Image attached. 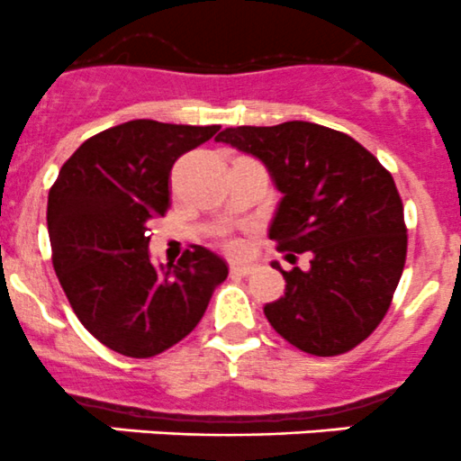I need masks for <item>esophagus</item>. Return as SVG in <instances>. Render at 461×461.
Listing matches in <instances>:
<instances>
[{"label":"esophagus","mask_w":461,"mask_h":461,"mask_svg":"<svg viewBox=\"0 0 461 461\" xmlns=\"http://www.w3.org/2000/svg\"><path fill=\"white\" fill-rule=\"evenodd\" d=\"M250 271H253V267H250V264H241V262H232L230 264L232 276H249Z\"/></svg>","instance_id":"34e87169"}]
</instances>
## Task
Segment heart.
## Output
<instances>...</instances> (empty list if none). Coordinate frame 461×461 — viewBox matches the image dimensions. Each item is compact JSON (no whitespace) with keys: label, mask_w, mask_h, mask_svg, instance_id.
Returning <instances> with one entry per match:
<instances>
[{"label":"heart","mask_w":461,"mask_h":461,"mask_svg":"<svg viewBox=\"0 0 461 461\" xmlns=\"http://www.w3.org/2000/svg\"><path fill=\"white\" fill-rule=\"evenodd\" d=\"M224 246H226V249H229V250H240V241L232 240V237H226Z\"/></svg>","instance_id":"heart-1"}]
</instances>
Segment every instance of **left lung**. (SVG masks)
<instances>
[{
	"instance_id": "left-lung-1",
	"label": "left lung",
	"mask_w": 461,
	"mask_h": 461,
	"mask_svg": "<svg viewBox=\"0 0 461 461\" xmlns=\"http://www.w3.org/2000/svg\"><path fill=\"white\" fill-rule=\"evenodd\" d=\"M215 140L271 175L282 194L268 226L277 249L312 253L307 271L273 262L286 282L264 304L273 330L313 357L357 348L390 309L408 250L390 172L352 136L307 121L229 127Z\"/></svg>"
}]
</instances>
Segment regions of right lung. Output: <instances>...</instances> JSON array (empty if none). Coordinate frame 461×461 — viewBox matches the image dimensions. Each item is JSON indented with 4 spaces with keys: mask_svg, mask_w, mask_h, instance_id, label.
Wrapping results in <instances>:
<instances>
[{
    "mask_svg": "<svg viewBox=\"0 0 461 461\" xmlns=\"http://www.w3.org/2000/svg\"><path fill=\"white\" fill-rule=\"evenodd\" d=\"M217 131L148 118L109 127L71 154L49 193L58 280L85 330L122 357H157L185 339L229 276L203 246L158 267L148 249L149 221L170 206L172 166Z\"/></svg>",
    "mask_w": 461,
    "mask_h": 461,
    "instance_id": "obj_1",
    "label": "right lung"
}]
</instances>
